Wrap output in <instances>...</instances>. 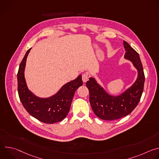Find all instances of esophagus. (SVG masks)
Here are the masks:
<instances>
[{"label":"esophagus","mask_w":159,"mask_h":159,"mask_svg":"<svg viewBox=\"0 0 159 159\" xmlns=\"http://www.w3.org/2000/svg\"><path fill=\"white\" fill-rule=\"evenodd\" d=\"M89 76L88 75V74H84L82 75V80L84 82H86L88 80H89Z\"/></svg>","instance_id":"1"}]
</instances>
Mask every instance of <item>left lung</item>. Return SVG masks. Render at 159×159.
Returning a JSON list of instances; mask_svg holds the SVG:
<instances>
[{"label":"left lung","instance_id":"8db88e82","mask_svg":"<svg viewBox=\"0 0 159 159\" xmlns=\"http://www.w3.org/2000/svg\"><path fill=\"white\" fill-rule=\"evenodd\" d=\"M125 50L124 58L130 61L137 70L138 75L131 87L118 96L109 94L97 82L90 77L86 82L89 90V101L95 115L104 120H115L128 115L138 105L143 90L145 75L139 53L123 41Z\"/></svg>","mask_w":159,"mask_h":159}]
</instances>
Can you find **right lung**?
<instances>
[{
    "mask_svg": "<svg viewBox=\"0 0 159 159\" xmlns=\"http://www.w3.org/2000/svg\"><path fill=\"white\" fill-rule=\"evenodd\" d=\"M31 49L27 51L20 62L17 73V89L20 102L30 115L43 123L53 124L61 121L69 112L76 90L83 84L82 75L64 84L51 97L36 96L29 90L25 77L26 59Z\"/></svg>",
    "mask_w": 159,
    "mask_h": 159,
    "instance_id": "1",
    "label": "right lung"
}]
</instances>
